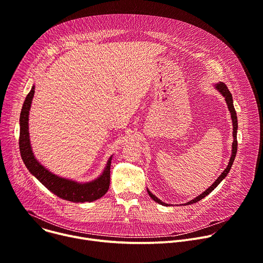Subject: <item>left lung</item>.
Returning <instances> with one entry per match:
<instances>
[{
  "label": "left lung",
  "instance_id": "1",
  "mask_svg": "<svg viewBox=\"0 0 263 263\" xmlns=\"http://www.w3.org/2000/svg\"><path fill=\"white\" fill-rule=\"evenodd\" d=\"M213 86L215 87V89L224 98V100H226V103H227V105H228V109H229V111H230V114H231V119H232V125H233V142H232V154H231V157H230V160H229V163H228V165H227V167L224 168V171L220 174V176L214 181V183L210 186V187H208V189L204 192V193H202L200 196H198L197 198H195L194 200H192V201H190V202H187V203H185L184 204V206L185 205H191V204H194V203H197V202H199L200 200H202V199H204L206 196H208L214 189L215 187L224 179L227 177V175H228V173L230 172V170H231V166H232V164H233V161H234V159H235V156H236V153H237V128H238V124H237V117H236V111H235V108H234V105H233V99H232V95H231V92L229 91V89H228V87H227V85L224 84V83H222V82H218V83H216V84H213ZM147 194H148V196L151 197L155 202H157L158 204H161V205H163V206H171L170 204H166V203H164V202H162L161 200H159L155 195H153L151 192H149L148 190H147Z\"/></svg>",
  "mask_w": 263,
  "mask_h": 263
}]
</instances>
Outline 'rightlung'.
I'll use <instances>...</instances> for the list:
<instances>
[{
    "label": "right lung",
    "instance_id": "1",
    "mask_svg": "<svg viewBox=\"0 0 263 263\" xmlns=\"http://www.w3.org/2000/svg\"><path fill=\"white\" fill-rule=\"evenodd\" d=\"M35 92L33 85L24 102L20 117V151L22 159L29 172L57 197L73 202H93L102 198L110 185V165L112 156L108 159L103 173L89 182H77L62 178L47 170L33 154L29 134V111Z\"/></svg>",
    "mask_w": 263,
    "mask_h": 263
}]
</instances>
